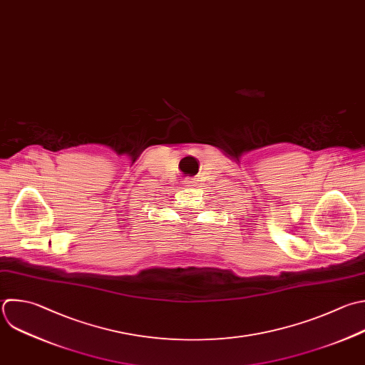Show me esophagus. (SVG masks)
<instances>
[{
  "instance_id": "esophagus-1",
  "label": "esophagus",
  "mask_w": 365,
  "mask_h": 365,
  "mask_svg": "<svg viewBox=\"0 0 365 365\" xmlns=\"http://www.w3.org/2000/svg\"><path fill=\"white\" fill-rule=\"evenodd\" d=\"M190 182H192V181H187V182H185V184H190Z\"/></svg>"
}]
</instances>
